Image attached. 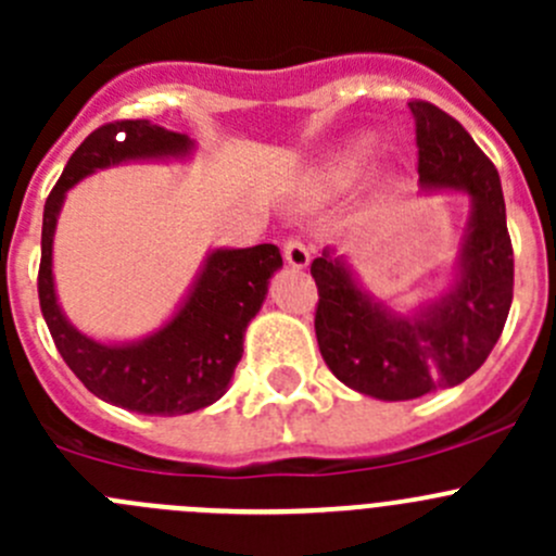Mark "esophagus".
<instances>
[{"instance_id": "1", "label": "esophagus", "mask_w": 556, "mask_h": 556, "mask_svg": "<svg viewBox=\"0 0 556 556\" xmlns=\"http://www.w3.org/2000/svg\"><path fill=\"white\" fill-rule=\"evenodd\" d=\"M282 255H285V263L293 268H306L309 266V250H306V244H301L299 239H288V242L282 244Z\"/></svg>"}]
</instances>
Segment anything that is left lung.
I'll return each instance as SVG.
<instances>
[{
  "mask_svg": "<svg viewBox=\"0 0 556 556\" xmlns=\"http://www.w3.org/2000/svg\"><path fill=\"white\" fill-rule=\"evenodd\" d=\"M417 123L419 182L470 199V217L450 288L401 314L374 299L344 257L312 261L319 304L314 333L333 377L379 401H412L479 371L514 299V250L497 169L470 134L430 102H408Z\"/></svg>",
  "mask_w": 556,
  "mask_h": 556,
  "instance_id": "8db88e82",
  "label": "left lung"
}]
</instances>
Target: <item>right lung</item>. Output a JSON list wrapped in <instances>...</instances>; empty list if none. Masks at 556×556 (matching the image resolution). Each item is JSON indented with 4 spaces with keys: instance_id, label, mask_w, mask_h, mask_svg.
Segmentation results:
<instances>
[{
    "instance_id": "right-lung-1",
    "label": "right lung",
    "mask_w": 556,
    "mask_h": 556,
    "mask_svg": "<svg viewBox=\"0 0 556 556\" xmlns=\"http://www.w3.org/2000/svg\"><path fill=\"white\" fill-rule=\"evenodd\" d=\"M193 139L150 121L106 123L88 134L45 201L39 306L55 350L97 397L137 414L199 412L226 395L242 361L244 330L268 293V279L282 266L279 247L212 250L174 317L139 341L104 344L80 333L61 312L53 285V237L66 190L88 174L128 161L190 159Z\"/></svg>"
}]
</instances>
